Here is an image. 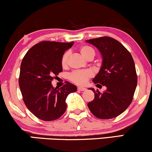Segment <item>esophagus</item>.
Instances as JSON below:
<instances>
[{"label":"esophagus","mask_w":152,"mask_h":152,"mask_svg":"<svg viewBox=\"0 0 152 152\" xmlns=\"http://www.w3.org/2000/svg\"><path fill=\"white\" fill-rule=\"evenodd\" d=\"M77 89L78 91H85L86 89V88H84V87H81V86H78L77 88Z\"/></svg>","instance_id":"obj_1"}]
</instances>
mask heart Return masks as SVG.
<instances>
[{"instance_id":"obj_1","label":"heart","mask_w":152,"mask_h":152,"mask_svg":"<svg viewBox=\"0 0 152 152\" xmlns=\"http://www.w3.org/2000/svg\"><path fill=\"white\" fill-rule=\"evenodd\" d=\"M78 50L81 55L87 60H91L95 56V50L92 47L89 46L83 45V46H80ZM69 57H70V53L69 51L65 52L61 56V65L64 69L68 66ZM92 75H93L92 72L90 70L75 71L69 75V79L77 85H84L87 83L88 80L91 77Z\"/></svg>"}]
</instances>
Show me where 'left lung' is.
Wrapping results in <instances>:
<instances>
[{"label": "left lung", "mask_w": 152, "mask_h": 152, "mask_svg": "<svg viewBox=\"0 0 152 152\" xmlns=\"http://www.w3.org/2000/svg\"><path fill=\"white\" fill-rule=\"evenodd\" d=\"M100 50L103 57L100 71L93 79L96 86H105L102 94L90 88L94 99L88 103L91 112L101 119L115 118L126 110L133 100L137 85L134 59L128 50L114 38L104 36L86 41Z\"/></svg>", "instance_id": "1"}]
</instances>
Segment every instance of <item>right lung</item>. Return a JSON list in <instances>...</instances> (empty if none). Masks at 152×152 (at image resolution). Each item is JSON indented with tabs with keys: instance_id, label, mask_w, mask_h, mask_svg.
Masks as SVG:
<instances>
[{
	"instance_id": "right-lung-1",
	"label": "right lung",
	"mask_w": 152,
	"mask_h": 152,
	"mask_svg": "<svg viewBox=\"0 0 152 152\" xmlns=\"http://www.w3.org/2000/svg\"><path fill=\"white\" fill-rule=\"evenodd\" d=\"M74 42L43 41L28 50L20 64L19 86L28 109L43 121L60 118L66 110V99L76 91L75 85L66 81L54 88L51 81L62 71L61 59Z\"/></svg>"
}]
</instances>
